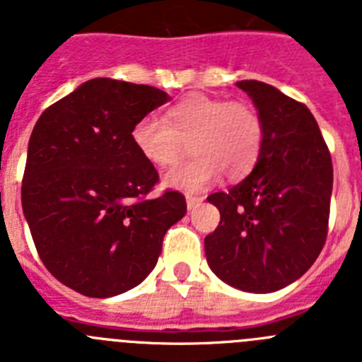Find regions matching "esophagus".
Wrapping results in <instances>:
<instances>
[{"label":"esophagus","mask_w":362,"mask_h":362,"mask_svg":"<svg viewBox=\"0 0 362 362\" xmlns=\"http://www.w3.org/2000/svg\"><path fill=\"white\" fill-rule=\"evenodd\" d=\"M201 203H203V197H201V196H192V194H187V206H188V210L197 209V206H199Z\"/></svg>","instance_id":"1"}]
</instances>
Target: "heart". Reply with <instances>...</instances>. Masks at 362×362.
I'll use <instances>...</instances> for the list:
<instances>
[{
    "label": "heart",
    "mask_w": 362,
    "mask_h": 362,
    "mask_svg": "<svg viewBox=\"0 0 362 362\" xmlns=\"http://www.w3.org/2000/svg\"><path fill=\"white\" fill-rule=\"evenodd\" d=\"M130 139L139 156L158 168L181 161L190 145L196 158L168 172L165 183L199 192L221 172L238 181L254 170L263 152L264 124L250 103L190 94L166 108L163 119H137Z\"/></svg>",
    "instance_id": "heart-1"
}]
</instances>
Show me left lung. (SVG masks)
I'll list each match as a JSON object with an SVG mask.
<instances>
[{
	"mask_svg": "<svg viewBox=\"0 0 362 362\" xmlns=\"http://www.w3.org/2000/svg\"><path fill=\"white\" fill-rule=\"evenodd\" d=\"M264 124L263 152L252 174L209 201L217 228L204 238L212 272L233 288L268 293L299 279L328 235L334 166L305 103L263 81H239Z\"/></svg>",
	"mask_w": 362,
	"mask_h": 362,
	"instance_id": "obj_1",
	"label": "left lung"
}]
</instances>
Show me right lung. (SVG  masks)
<instances>
[{"instance_id": "add662e5", "label": "right lung", "mask_w": 362, "mask_h": 362, "mask_svg": "<svg viewBox=\"0 0 362 362\" xmlns=\"http://www.w3.org/2000/svg\"><path fill=\"white\" fill-rule=\"evenodd\" d=\"M168 101L156 86L95 78L50 105L28 141L21 204L45 268L86 297H112L158 263L181 192L148 197L159 174L130 139Z\"/></svg>"}]
</instances>
